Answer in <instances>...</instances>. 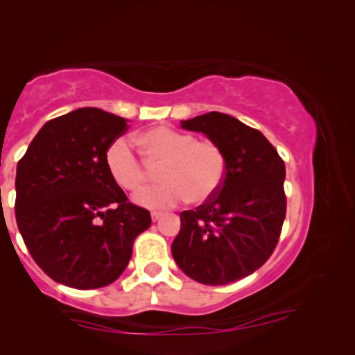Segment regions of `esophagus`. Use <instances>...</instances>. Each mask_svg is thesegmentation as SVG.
Masks as SVG:
<instances>
[{"mask_svg":"<svg viewBox=\"0 0 355 355\" xmlns=\"http://www.w3.org/2000/svg\"><path fill=\"white\" fill-rule=\"evenodd\" d=\"M161 216H163V213L161 211H152V220H158Z\"/></svg>","mask_w":355,"mask_h":355,"instance_id":"34e87169","label":"esophagus"}]
</instances>
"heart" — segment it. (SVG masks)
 <instances>
[{
    "label": "heart",
    "mask_w": 355,
    "mask_h": 355,
    "mask_svg": "<svg viewBox=\"0 0 355 355\" xmlns=\"http://www.w3.org/2000/svg\"><path fill=\"white\" fill-rule=\"evenodd\" d=\"M139 161L130 144L119 137L105 153L107 173L120 189L136 192L156 167L159 184L135 197L146 208L173 207L182 200L200 205L218 194L225 178V155L218 144L169 127H155L135 137Z\"/></svg>",
    "instance_id": "heart-1"
}]
</instances>
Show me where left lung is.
Here are the masks:
<instances>
[{"label":"left lung","mask_w":355,"mask_h":355,"mask_svg":"<svg viewBox=\"0 0 355 355\" xmlns=\"http://www.w3.org/2000/svg\"><path fill=\"white\" fill-rule=\"evenodd\" d=\"M225 155V178L213 199L180 213L172 243L180 269L203 285H227L261 268L279 243L286 213L285 163L260 131L222 112L182 120Z\"/></svg>","instance_id":"1"}]
</instances>
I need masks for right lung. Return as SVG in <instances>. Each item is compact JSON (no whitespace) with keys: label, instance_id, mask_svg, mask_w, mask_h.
Returning <instances> with one entry per match:
<instances>
[{"label":"right lung","instance_id":"1","mask_svg":"<svg viewBox=\"0 0 355 355\" xmlns=\"http://www.w3.org/2000/svg\"><path fill=\"white\" fill-rule=\"evenodd\" d=\"M127 130V119L80 107L48 120L17 164V225L34 261L58 284H112L152 224L105 164L107 147Z\"/></svg>","mask_w":355,"mask_h":355}]
</instances>
